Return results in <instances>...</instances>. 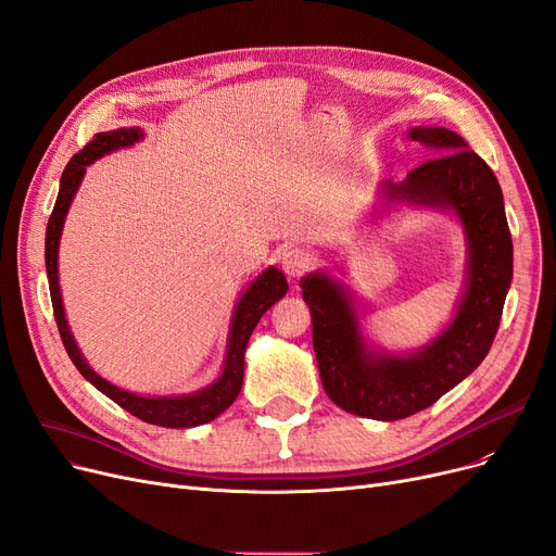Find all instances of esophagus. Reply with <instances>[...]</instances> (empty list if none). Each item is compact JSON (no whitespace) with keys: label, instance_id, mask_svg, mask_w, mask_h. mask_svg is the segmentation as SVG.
<instances>
[{"label":"esophagus","instance_id":"1","mask_svg":"<svg viewBox=\"0 0 556 556\" xmlns=\"http://www.w3.org/2000/svg\"><path fill=\"white\" fill-rule=\"evenodd\" d=\"M313 265V256L306 252V250H300V248H288L283 254H281V270L288 275V277H302L308 268Z\"/></svg>","mask_w":556,"mask_h":556}]
</instances>
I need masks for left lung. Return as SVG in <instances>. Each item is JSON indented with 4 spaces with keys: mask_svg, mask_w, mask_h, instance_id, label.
<instances>
[{
    "mask_svg": "<svg viewBox=\"0 0 556 556\" xmlns=\"http://www.w3.org/2000/svg\"><path fill=\"white\" fill-rule=\"evenodd\" d=\"M429 161L395 184H379L375 213L412 206L450 213L466 236V279L452 320L412 352H389L364 331L366 311L327 270L302 277L311 308L313 352L325 391L352 416L402 420L431 406L486 358L514 277V243L502 188L468 142L445 127H412Z\"/></svg>",
    "mask_w": 556,
    "mask_h": 556,
    "instance_id": "obj_1",
    "label": "left lung"
}]
</instances>
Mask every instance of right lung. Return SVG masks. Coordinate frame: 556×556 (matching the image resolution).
Segmentation results:
<instances>
[{"instance_id": "obj_1", "label": "right lung", "mask_w": 556, "mask_h": 556, "mask_svg": "<svg viewBox=\"0 0 556 556\" xmlns=\"http://www.w3.org/2000/svg\"><path fill=\"white\" fill-rule=\"evenodd\" d=\"M144 138L142 129L129 127V129H115L104 131L94 136L86 148L70 159L67 167L63 170L61 186H59V198L52 211V218L47 223L45 233V265H47V279H50V295L54 306V318L59 325L61 341L65 345L67 356L77 370L88 379L94 389L104 393L109 400H113L117 406H123L125 412L140 418L142 422L159 425V427H170V429H188L206 425L218 418L223 412L233 404L240 389H243V370H245V348L254 327L258 325L261 316L268 311L275 302H279L286 291L288 281L275 265H268L258 277H254L243 293H240L231 323H229V336H227V350L220 375L215 377L204 389H198L186 395H140L127 389H119V386L106 381L102 375L94 372L88 361L84 358L75 336L70 331L67 318H65V306L61 298V283H59V245H61V233L67 218V211L72 200H75L77 190L84 181L86 167L98 159L134 148L136 142Z\"/></svg>"}]
</instances>
